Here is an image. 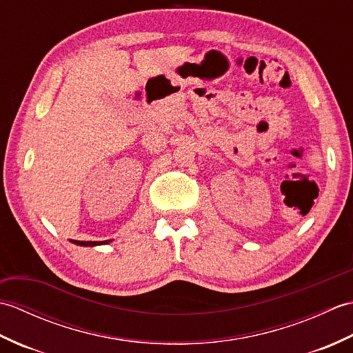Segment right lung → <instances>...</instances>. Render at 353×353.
<instances>
[{"instance_id": "right-lung-1", "label": "right lung", "mask_w": 353, "mask_h": 353, "mask_svg": "<svg viewBox=\"0 0 353 353\" xmlns=\"http://www.w3.org/2000/svg\"><path fill=\"white\" fill-rule=\"evenodd\" d=\"M72 244L77 245H83V247H94V245H101V244H108L110 241H71Z\"/></svg>"}]
</instances>
